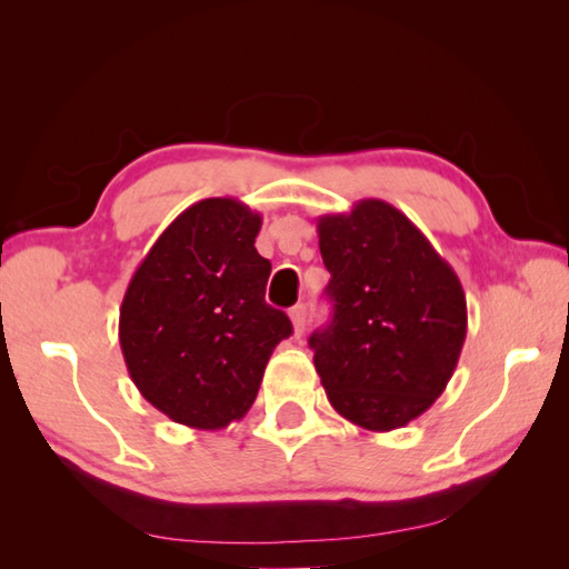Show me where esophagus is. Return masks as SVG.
<instances>
[{"mask_svg": "<svg viewBox=\"0 0 569 569\" xmlns=\"http://www.w3.org/2000/svg\"><path fill=\"white\" fill-rule=\"evenodd\" d=\"M288 316H291V322H293V332H296V337L303 335V330H306V316H308L306 306H303V303H298L296 308H291V312H288Z\"/></svg>", "mask_w": 569, "mask_h": 569, "instance_id": "obj_1", "label": "esophagus"}]
</instances>
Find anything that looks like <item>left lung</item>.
I'll return each instance as SVG.
<instances>
[{
    "mask_svg": "<svg viewBox=\"0 0 569 569\" xmlns=\"http://www.w3.org/2000/svg\"><path fill=\"white\" fill-rule=\"evenodd\" d=\"M332 300L328 328L310 335L332 408L355 426L389 432L435 403L467 337V300L452 266L383 200L318 220Z\"/></svg>",
    "mask_w": 569,
    "mask_h": 569,
    "instance_id": "left-lung-1",
    "label": "left lung"
}]
</instances>
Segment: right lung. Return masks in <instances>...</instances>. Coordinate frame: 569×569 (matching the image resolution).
I'll use <instances>...</instances> for the list:
<instances>
[{
  "label": "right lung",
  "instance_id": "obj_1",
  "mask_svg": "<svg viewBox=\"0 0 569 569\" xmlns=\"http://www.w3.org/2000/svg\"><path fill=\"white\" fill-rule=\"evenodd\" d=\"M261 214L234 198L190 204L156 239L119 308L129 377L173 422L220 430L244 418L276 345L293 332L263 300Z\"/></svg>",
  "mask_w": 569,
  "mask_h": 569
}]
</instances>
